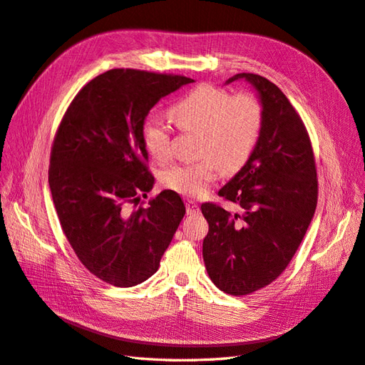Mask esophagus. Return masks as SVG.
Instances as JSON below:
<instances>
[{
  "label": "esophagus",
  "instance_id": "1",
  "mask_svg": "<svg viewBox=\"0 0 365 365\" xmlns=\"http://www.w3.org/2000/svg\"><path fill=\"white\" fill-rule=\"evenodd\" d=\"M185 210H187V213H189V215H196V213H200V205H197L192 200H187L185 201Z\"/></svg>",
  "mask_w": 365,
  "mask_h": 365
}]
</instances>
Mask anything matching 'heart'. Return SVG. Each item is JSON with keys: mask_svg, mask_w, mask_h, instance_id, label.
I'll return each mask as SVG.
<instances>
[{"mask_svg": "<svg viewBox=\"0 0 365 365\" xmlns=\"http://www.w3.org/2000/svg\"><path fill=\"white\" fill-rule=\"evenodd\" d=\"M172 120L182 130H197L196 163L173 164L161 173L168 189L184 196H202L220 172H236L256 148L263 125V109L256 96H231L222 88L200 85L169 109ZM141 138L153 158L169 160L172 130L157 114L141 121Z\"/></svg>", "mask_w": 365, "mask_h": 365, "instance_id": "heart-1", "label": "heart"}]
</instances>
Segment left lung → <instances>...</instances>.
Returning a JSON list of instances; mask_svg holds the SVG:
<instances>
[{
	"mask_svg": "<svg viewBox=\"0 0 365 365\" xmlns=\"http://www.w3.org/2000/svg\"><path fill=\"white\" fill-rule=\"evenodd\" d=\"M247 81L263 109L260 137L251 157L219 196L242 207L201 205L208 222L202 257L220 291L247 295L272 283L300 247L317 208L314 152L300 115L280 88L264 77L239 73L225 83Z\"/></svg>",
	"mask_w": 365,
	"mask_h": 365,
	"instance_id": "1",
	"label": "left lung"
}]
</instances>
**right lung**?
Returning <instances> with one entry per match:
<instances>
[{"mask_svg":"<svg viewBox=\"0 0 365 365\" xmlns=\"http://www.w3.org/2000/svg\"><path fill=\"white\" fill-rule=\"evenodd\" d=\"M190 77L109 70L88 82L65 113L53 141L48 184L65 236L83 267L130 288L157 272L185 215L173 190L148 207L155 178L146 168L141 121L160 98Z\"/></svg>","mask_w":365,"mask_h":365,"instance_id":"obj_1","label":"right lung"}]
</instances>
